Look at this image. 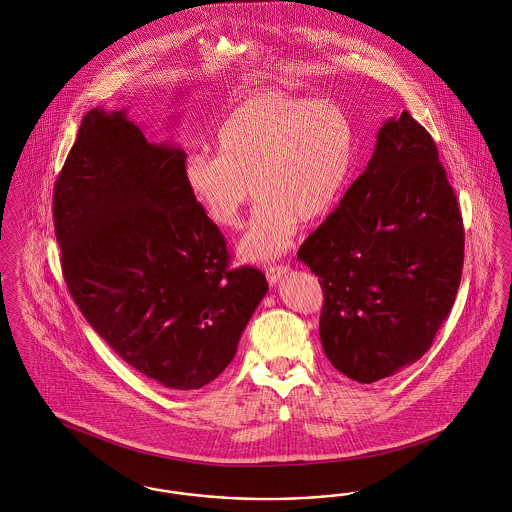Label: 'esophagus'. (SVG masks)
Wrapping results in <instances>:
<instances>
[{"mask_svg":"<svg viewBox=\"0 0 512 512\" xmlns=\"http://www.w3.org/2000/svg\"><path fill=\"white\" fill-rule=\"evenodd\" d=\"M290 272V267H284V265H274V267H267L265 274H267V280L270 284H276L284 274Z\"/></svg>","mask_w":512,"mask_h":512,"instance_id":"34e87169","label":"esophagus"}]
</instances>
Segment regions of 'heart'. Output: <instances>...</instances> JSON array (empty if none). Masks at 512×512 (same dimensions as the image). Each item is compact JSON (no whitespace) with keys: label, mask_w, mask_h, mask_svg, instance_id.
<instances>
[{"label":"heart","mask_w":512,"mask_h":512,"mask_svg":"<svg viewBox=\"0 0 512 512\" xmlns=\"http://www.w3.org/2000/svg\"><path fill=\"white\" fill-rule=\"evenodd\" d=\"M215 146L217 155H188L184 186L222 228H236L259 197L238 251L245 261H270L293 244L299 220L313 224L336 209L355 167L357 132L334 101L261 92L226 115Z\"/></svg>","instance_id":"b5f03b06"}]
</instances>
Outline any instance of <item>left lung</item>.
Returning <instances> with one entry per match:
<instances>
[{"mask_svg":"<svg viewBox=\"0 0 512 512\" xmlns=\"http://www.w3.org/2000/svg\"><path fill=\"white\" fill-rule=\"evenodd\" d=\"M320 278L328 361L372 384L416 363L461 284L464 230L432 136L403 111L382 124L365 172L299 247Z\"/></svg>","mask_w":512,"mask_h":512,"instance_id":"left-lung-1","label":"left lung"}]
</instances>
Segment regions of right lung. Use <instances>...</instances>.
I'll use <instances>...</instances> for the list:
<instances>
[{
	"mask_svg": "<svg viewBox=\"0 0 512 512\" xmlns=\"http://www.w3.org/2000/svg\"><path fill=\"white\" fill-rule=\"evenodd\" d=\"M126 113L88 111L55 182L63 274L122 361L197 390L232 363L267 278L228 268L224 236L184 186V149L149 142Z\"/></svg>",
	"mask_w": 512,
	"mask_h": 512,
	"instance_id": "1",
	"label": "right lung"
}]
</instances>
